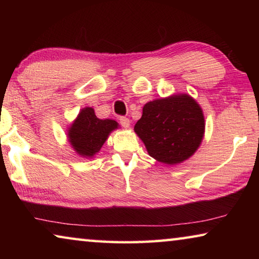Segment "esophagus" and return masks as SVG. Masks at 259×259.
<instances>
[{"label": "esophagus", "instance_id": "1", "mask_svg": "<svg viewBox=\"0 0 259 259\" xmlns=\"http://www.w3.org/2000/svg\"><path fill=\"white\" fill-rule=\"evenodd\" d=\"M120 124L123 126V128H129V126H130V120L128 119V117H125V116H121L120 117Z\"/></svg>", "mask_w": 259, "mask_h": 259}]
</instances>
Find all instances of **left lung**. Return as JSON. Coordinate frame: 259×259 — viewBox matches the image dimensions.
<instances>
[{"label": "left lung", "mask_w": 259, "mask_h": 259, "mask_svg": "<svg viewBox=\"0 0 259 259\" xmlns=\"http://www.w3.org/2000/svg\"><path fill=\"white\" fill-rule=\"evenodd\" d=\"M135 131L155 160L181 163L194 154L202 142V109L187 95L153 100L144 106Z\"/></svg>", "instance_id": "8db88e82"}]
</instances>
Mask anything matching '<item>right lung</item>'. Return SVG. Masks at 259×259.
<instances>
[{
    "label": "right lung",
    "mask_w": 259,
    "mask_h": 259,
    "mask_svg": "<svg viewBox=\"0 0 259 259\" xmlns=\"http://www.w3.org/2000/svg\"><path fill=\"white\" fill-rule=\"evenodd\" d=\"M116 128V121L100 120L94 108L85 107L68 130L69 143L80 155L94 156L106 142L109 133Z\"/></svg>",
    "instance_id": "1"
}]
</instances>
